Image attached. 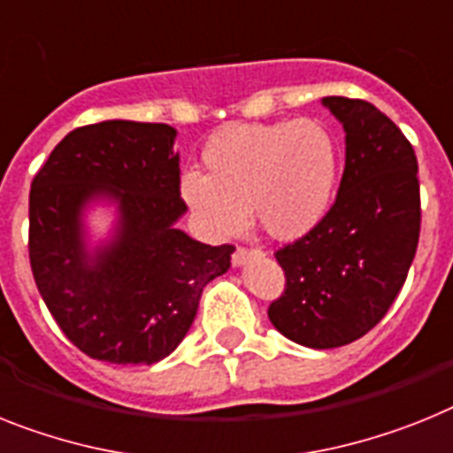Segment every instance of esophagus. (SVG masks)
Returning a JSON list of instances; mask_svg holds the SVG:
<instances>
[{
  "label": "esophagus",
  "instance_id": "obj_1",
  "mask_svg": "<svg viewBox=\"0 0 453 453\" xmlns=\"http://www.w3.org/2000/svg\"><path fill=\"white\" fill-rule=\"evenodd\" d=\"M262 250L260 249H253V246H237L233 253V265H244L246 260L250 257H260Z\"/></svg>",
  "mask_w": 453,
  "mask_h": 453
}]
</instances>
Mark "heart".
<instances>
[{
  "label": "heart",
  "mask_w": 453,
  "mask_h": 453,
  "mask_svg": "<svg viewBox=\"0 0 453 453\" xmlns=\"http://www.w3.org/2000/svg\"><path fill=\"white\" fill-rule=\"evenodd\" d=\"M181 196L216 237H233L246 209L273 239L290 242L320 223L338 180V142L325 121L280 119L227 128L203 151Z\"/></svg>",
  "instance_id": "1"
}]
</instances>
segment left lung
<instances>
[{
    "label": "left lung",
    "instance_id": "left-lung-1",
    "mask_svg": "<svg viewBox=\"0 0 453 453\" xmlns=\"http://www.w3.org/2000/svg\"><path fill=\"white\" fill-rule=\"evenodd\" d=\"M345 128V170L320 223L273 257L285 288L269 303L283 336L326 349L362 338L387 315L417 253V156L401 128L364 98L326 96Z\"/></svg>",
    "mask_w": 453,
    "mask_h": 453
}]
</instances>
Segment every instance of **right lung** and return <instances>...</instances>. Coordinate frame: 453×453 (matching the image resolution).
Returning a JSON list of instances; mask_svg holds the SVG:
<instances>
[{
	"label": "right lung",
	"mask_w": 453,
	"mask_h": 453,
	"mask_svg": "<svg viewBox=\"0 0 453 453\" xmlns=\"http://www.w3.org/2000/svg\"><path fill=\"white\" fill-rule=\"evenodd\" d=\"M173 142L168 124L101 121L68 133L34 174V280L64 336L98 362H161L191 329L204 285L230 267L233 244H200L174 227L186 203ZM96 195L120 203L122 226L89 265L79 211Z\"/></svg>",
	"instance_id": "1"
}]
</instances>
